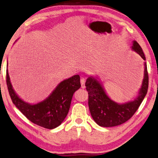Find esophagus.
<instances>
[{"instance_id":"esophagus-1","label":"esophagus","mask_w":158,"mask_h":158,"mask_svg":"<svg viewBox=\"0 0 158 158\" xmlns=\"http://www.w3.org/2000/svg\"><path fill=\"white\" fill-rule=\"evenodd\" d=\"M81 88H85V79L84 77H82L81 79Z\"/></svg>"}]
</instances>
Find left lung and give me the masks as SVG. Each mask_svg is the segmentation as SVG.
<instances>
[{
    "mask_svg": "<svg viewBox=\"0 0 158 158\" xmlns=\"http://www.w3.org/2000/svg\"><path fill=\"white\" fill-rule=\"evenodd\" d=\"M132 49L146 60L143 49L138 43L134 41ZM144 77L140 90V95L134 101L118 104L107 97L97 79L89 77L85 82L88 92V106L91 116L98 125L105 127H114L127 121L138 110L146 96L149 86V75L146 63L144 64Z\"/></svg>",
    "mask_w": 158,
    "mask_h": 158,
    "instance_id": "left-lung-1",
    "label": "left lung"
}]
</instances>
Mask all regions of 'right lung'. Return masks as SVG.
<instances>
[{"mask_svg":"<svg viewBox=\"0 0 158 158\" xmlns=\"http://www.w3.org/2000/svg\"><path fill=\"white\" fill-rule=\"evenodd\" d=\"M6 82L9 96L18 109L31 122L49 129L57 127L64 121L69 113L74 92L81 87L79 75H74L61 81L46 100L35 105H30L20 99L15 93L7 70Z\"/></svg>","mask_w":158,"mask_h":158,"instance_id":"1","label":"right lung"}]
</instances>
